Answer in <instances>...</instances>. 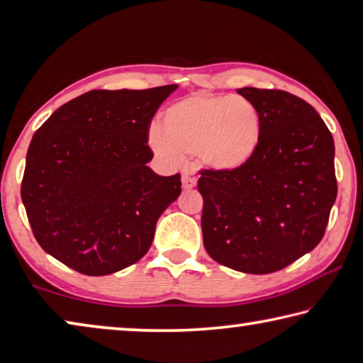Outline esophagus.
Wrapping results in <instances>:
<instances>
[{
  "label": "esophagus",
  "mask_w": 363,
  "mask_h": 363,
  "mask_svg": "<svg viewBox=\"0 0 363 363\" xmlns=\"http://www.w3.org/2000/svg\"><path fill=\"white\" fill-rule=\"evenodd\" d=\"M182 185L185 189H191L196 186V177L191 174H183L182 175Z\"/></svg>",
  "instance_id": "obj_1"
}]
</instances>
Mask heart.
<instances>
[{"label": "heart", "instance_id": "obj_1", "mask_svg": "<svg viewBox=\"0 0 363 363\" xmlns=\"http://www.w3.org/2000/svg\"><path fill=\"white\" fill-rule=\"evenodd\" d=\"M262 140V113L239 95H189L164 111L161 130L150 132L151 148L161 157L177 161L199 155L202 164L223 174L250 164Z\"/></svg>", "mask_w": 363, "mask_h": 363}]
</instances>
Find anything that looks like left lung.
I'll return each mask as SVG.
<instances>
[{
	"instance_id": "obj_1",
	"label": "left lung",
	"mask_w": 363,
	"mask_h": 363,
	"mask_svg": "<svg viewBox=\"0 0 363 363\" xmlns=\"http://www.w3.org/2000/svg\"><path fill=\"white\" fill-rule=\"evenodd\" d=\"M238 92L262 113V146L238 172L201 170L202 238L217 263L269 274L323 238L338 193L335 143L319 113L296 95L257 87Z\"/></svg>"
}]
</instances>
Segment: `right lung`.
I'll use <instances>...</instances> for the list:
<instances>
[{
	"label": "right lung",
	"mask_w": 363,
	"mask_h": 363,
	"mask_svg": "<svg viewBox=\"0 0 363 363\" xmlns=\"http://www.w3.org/2000/svg\"><path fill=\"white\" fill-rule=\"evenodd\" d=\"M175 89H95L35 132L21 196L44 252L86 276L113 274L148 252L159 217L182 193L180 174L146 165L151 119Z\"/></svg>",
	"instance_id": "1"
}]
</instances>
